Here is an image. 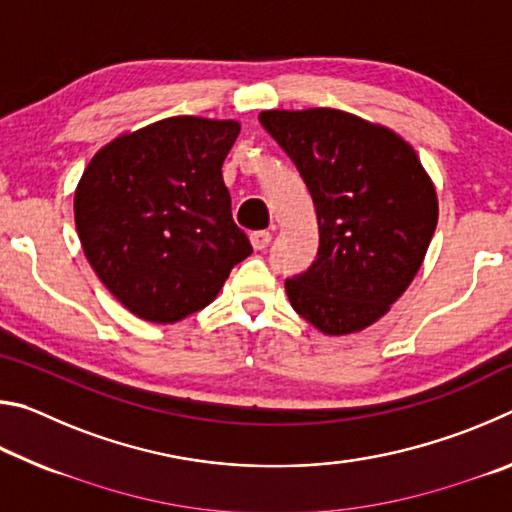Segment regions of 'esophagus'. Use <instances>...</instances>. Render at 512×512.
<instances>
[{"label":"esophagus","mask_w":512,"mask_h":512,"mask_svg":"<svg viewBox=\"0 0 512 512\" xmlns=\"http://www.w3.org/2000/svg\"><path fill=\"white\" fill-rule=\"evenodd\" d=\"M250 244H253L255 250H264L268 244H271V232L268 230H257L250 235Z\"/></svg>","instance_id":"1"}]
</instances>
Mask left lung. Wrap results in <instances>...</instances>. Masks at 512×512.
I'll return each mask as SVG.
<instances>
[{
  "mask_svg": "<svg viewBox=\"0 0 512 512\" xmlns=\"http://www.w3.org/2000/svg\"><path fill=\"white\" fill-rule=\"evenodd\" d=\"M316 205L320 248L284 282L291 307L327 336L377 323L409 289L438 223V196L413 146L336 108L264 110Z\"/></svg>",
  "mask_w": 512,
  "mask_h": 512,
  "instance_id": "8db88e82",
  "label": "left lung"
}]
</instances>
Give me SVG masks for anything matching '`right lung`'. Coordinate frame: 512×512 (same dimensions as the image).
Segmentation results:
<instances>
[{
	"label": "right lung",
	"mask_w": 512,
	"mask_h": 512,
	"mask_svg": "<svg viewBox=\"0 0 512 512\" xmlns=\"http://www.w3.org/2000/svg\"><path fill=\"white\" fill-rule=\"evenodd\" d=\"M241 124L178 115L94 153L74 192L92 271L137 318L171 325L219 296L253 253L232 221L223 160Z\"/></svg>",
	"instance_id": "obj_1"
}]
</instances>
